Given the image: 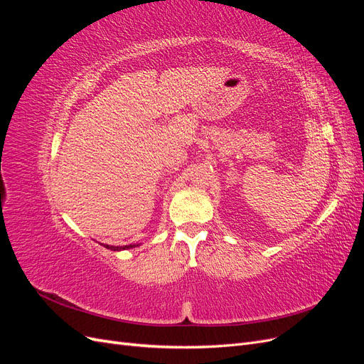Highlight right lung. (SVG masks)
Masks as SVG:
<instances>
[{
  "label": "right lung",
  "mask_w": 364,
  "mask_h": 364,
  "mask_svg": "<svg viewBox=\"0 0 364 364\" xmlns=\"http://www.w3.org/2000/svg\"><path fill=\"white\" fill-rule=\"evenodd\" d=\"M106 249H111V250H126V249H132L135 247V245H127V246H109V245H103Z\"/></svg>",
  "instance_id": "obj_1"
}]
</instances>
